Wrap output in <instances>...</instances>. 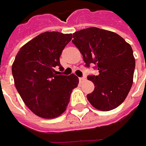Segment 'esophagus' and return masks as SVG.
<instances>
[{
    "label": "esophagus",
    "instance_id": "obj_1",
    "mask_svg": "<svg viewBox=\"0 0 146 146\" xmlns=\"http://www.w3.org/2000/svg\"><path fill=\"white\" fill-rule=\"evenodd\" d=\"M79 80H80V83H83V82H84L85 80H86V79H85V77H81V78H80V79H79Z\"/></svg>",
    "mask_w": 146,
    "mask_h": 146
}]
</instances>
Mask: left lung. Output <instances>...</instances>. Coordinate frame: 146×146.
Wrapping results in <instances>:
<instances>
[{
  "mask_svg": "<svg viewBox=\"0 0 146 146\" xmlns=\"http://www.w3.org/2000/svg\"><path fill=\"white\" fill-rule=\"evenodd\" d=\"M72 43L83 55L85 66L96 65L99 74L88 76L94 90L87 95L96 109L108 111L123 102L133 82L135 58L131 45L115 32L88 27L73 34Z\"/></svg>",
  "mask_w": 146,
  "mask_h": 146,
  "instance_id": "8db88e82",
  "label": "left lung"
}]
</instances>
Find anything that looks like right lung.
<instances>
[{
    "label": "right lung",
    "mask_w": 146,
    "mask_h": 146,
    "mask_svg": "<svg viewBox=\"0 0 146 146\" xmlns=\"http://www.w3.org/2000/svg\"><path fill=\"white\" fill-rule=\"evenodd\" d=\"M72 34L45 31L25 44L12 65L14 84L25 105L39 117L53 119L68 106L79 78L58 76L55 68H63L60 56Z\"/></svg>",
    "instance_id": "1"
}]
</instances>
